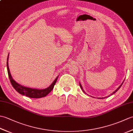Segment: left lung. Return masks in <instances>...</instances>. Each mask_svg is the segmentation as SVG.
Returning <instances> with one entry per match:
<instances>
[{
    "label": "left lung",
    "instance_id": "left-lung-1",
    "mask_svg": "<svg viewBox=\"0 0 133 133\" xmlns=\"http://www.w3.org/2000/svg\"><path fill=\"white\" fill-rule=\"evenodd\" d=\"M123 83H122V84H121V85H120V86H119V87H118V89H117L116 90H115V91H114L113 92H112V94H111V95H112V94H114V93H115V92H117V91H118V90L119 89V88H120V87H121V86H122V84H123ZM79 86H80V87H81V88L82 90V91H83V92H84V93H86L85 92H84V90H83V88H82V86H81V83H79ZM109 96H110V95H109ZM109 96H108V97H109ZM107 97H104V98H99V99H103V98H107Z\"/></svg>",
    "mask_w": 133,
    "mask_h": 133
}]
</instances>
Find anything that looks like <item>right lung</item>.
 <instances>
[{
  "instance_id": "1",
  "label": "right lung",
  "mask_w": 133,
  "mask_h": 133,
  "mask_svg": "<svg viewBox=\"0 0 133 133\" xmlns=\"http://www.w3.org/2000/svg\"><path fill=\"white\" fill-rule=\"evenodd\" d=\"M8 55L7 57V71L8 74V77L11 82V83L12 86L16 91H18L19 94H21L23 95H25L26 97H30L31 98H40L42 97H44L49 94V93L52 91L54 85L55 84L56 81L58 79V77L56 78L54 81L53 82L51 85L47 87V88L45 89H32L29 88V87H27L25 86H23L21 85V84H18L17 82L14 81L11 75L10 74V71L9 70V67H8Z\"/></svg>"
}]
</instances>
